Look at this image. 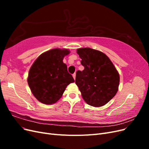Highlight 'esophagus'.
<instances>
[{
	"label": "esophagus",
	"instance_id": "esophagus-1",
	"mask_svg": "<svg viewBox=\"0 0 149 149\" xmlns=\"http://www.w3.org/2000/svg\"><path fill=\"white\" fill-rule=\"evenodd\" d=\"M73 77L74 79H76V73H74V74H73Z\"/></svg>",
	"mask_w": 149,
	"mask_h": 149
}]
</instances>
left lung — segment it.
Segmentation results:
<instances>
[{
  "mask_svg": "<svg viewBox=\"0 0 149 149\" xmlns=\"http://www.w3.org/2000/svg\"><path fill=\"white\" fill-rule=\"evenodd\" d=\"M84 69L77 71L75 83L88 104L94 107L105 105L118 91L119 74L104 53L90 48L77 49Z\"/></svg>",
  "mask_w": 149,
  "mask_h": 149,
  "instance_id": "1",
  "label": "left lung"
}]
</instances>
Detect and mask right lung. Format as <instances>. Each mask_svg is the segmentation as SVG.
<instances>
[{
  "label": "right lung",
  "mask_w": 149,
  "mask_h": 149,
  "mask_svg": "<svg viewBox=\"0 0 149 149\" xmlns=\"http://www.w3.org/2000/svg\"><path fill=\"white\" fill-rule=\"evenodd\" d=\"M67 49L55 48L40 55L31 65L27 81L31 93L43 104H52L60 100L66 86L74 80L63 62Z\"/></svg>",
  "instance_id": "right-lung-1"
}]
</instances>
